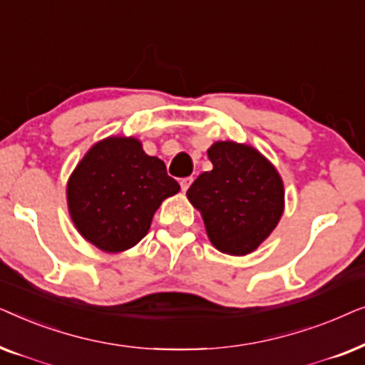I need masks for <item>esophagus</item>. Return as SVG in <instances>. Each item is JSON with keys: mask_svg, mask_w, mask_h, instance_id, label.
Wrapping results in <instances>:
<instances>
[{"mask_svg": "<svg viewBox=\"0 0 365 365\" xmlns=\"http://www.w3.org/2000/svg\"><path fill=\"white\" fill-rule=\"evenodd\" d=\"M191 182H192V178H182L181 179V189H182L184 192L187 191L189 186H191Z\"/></svg>", "mask_w": 365, "mask_h": 365, "instance_id": "1", "label": "esophagus"}]
</instances>
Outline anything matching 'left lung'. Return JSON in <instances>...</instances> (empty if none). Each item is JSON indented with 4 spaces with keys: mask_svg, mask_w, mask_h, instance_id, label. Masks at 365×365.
<instances>
[{
    "mask_svg": "<svg viewBox=\"0 0 365 365\" xmlns=\"http://www.w3.org/2000/svg\"><path fill=\"white\" fill-rule=\"evenodd\" d=\"M212 171L199 174L187 199L202 214L212 246L246 256L282 216L284 186L276 168L257 149L232 141L209 148Z\"/></svg>",
    "mask_w": 365,
    "mask_h": 365,
    "instance_id": "obj_1",
    "label": "left lung"
}]
</instances>
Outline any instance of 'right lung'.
<instances>
[{
  "label": "right lung",
  "mask_w": 365,
  "mask_h": 365,
  "mask_svg": "<svg viewBox=\"0 0 365 365\" xmlns=\"http://www.w3.org/2000/svg\"><path fill=\"white\" fill-rule=\"evenodd\" d=\"M179 191L161 159L148 156L134 138L94 144L68 182V207L84 239L121 252L146 236L161 202Z\"/></svg>",
  "instance_id": "1"
}]
</instances>
